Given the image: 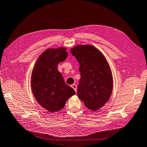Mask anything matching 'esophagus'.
I'll return each mask as SVG.
<instances>
[{
  "label": "esophagus",
  "mask_w": 147,
  "mask_h": 147,
  "mask_svg": "<svg viewBox=\"0 0 147 147\" xmlns=\"http://www.w3.org/2000/svg\"><path fill=\"white\" fill-rule=\"evenodd\" d=\"M71 87H72L73 89H74L75 92H77V85H76V84H72V85H71Z\"/></svg>",
  "instance_id": "esophagus-1"
}]
</instances>
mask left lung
Listing matches in <instances>:
<instances>
[{"instance_id":"8db88e82","label":"left lung","mask_w":147,"mask_h":147,"mask_svg":"<svg viewBox=\"0 0 147 147\" xmlns=\"http://www.w3.org/2000/svg\"><path fill=\"white\" fill-rule=\"evenodd\" d=\"M70 51L80 64L78 97L88 109L95 111L111 95L113 80L109 65L103 54L92 45H79Z\"/></svg>"}]
</instances>
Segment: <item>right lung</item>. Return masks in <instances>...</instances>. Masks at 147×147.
<instances>
[{"instance_id": "1", "label": "right lung", "mask_w": 147, "mask_h": 147, "mask_svg": "<svg viewBox=\"0 0 147 147\" xmlns=\"http://www.w3.org/2000/svg\"><path fill=\"white\" fill-rule=\"evenodd\" d=\"M66 48H49L36 61L31 77L32 94L37 102L50 113L63 109L74 95V90L65 83L58 65L68 57Z\"/></svg>"}]
</instances>
